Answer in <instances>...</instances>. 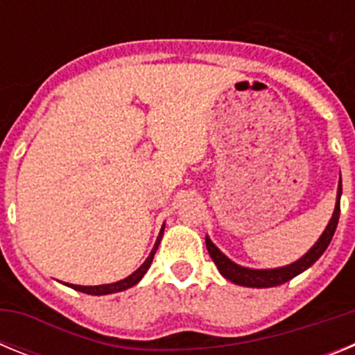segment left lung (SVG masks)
<instances>
[{
  "label": "left lung",
  "instance_id": "left-lung-1",
  "mask_svg": "<svg viewBox=\"0 0 355 355\" xmlns=\"http://www.w3.org/2000/svg\"><path fill=\"white\" fill-rule=\"evenodd\" d=\"M340 196H341V181L338 184V202L336 208H334V215H332L331 222H329L327 229L324 231V234L320 236V240L316 241L311 249L307 250V254H304L299 261L291 263V265L283 266V268H274V270H252V268H243V266L236 265L231 259H227L220 250L216 249L211 243L208 236H206V249H208L209 256H211L213 263L216 265L218 272L224 275L225 279H229L231 283L240 284V286H249V288H272L279 286V284L286 283L290 279H293L295 275H299L300 272H304L306 268L313 265L316 259L325 252V249L331 243L332 236H334V231H336L338 220H340Z\"/></svg>",
  "mask_w": 355,
  "mask_h": 355
}]
</instances>
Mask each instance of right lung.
Returning <instances> with one entry per match:
<instances>
[{
	"instance_id": "obj_1",
	"label": "right lung",
	"mask_w": 355,
	"mask_h": 355,
	"mask_svg": "<svg viewBox=\"0 0 355 355\" xmlns=\"http://www.w3.org/2000/svg\"><path fill=\"white\" fill-rule=\"evenodd\" d=\"M162 234H163V227H162V231H159V236H158V240H156V243H155V249L150 250L149 258H147L146 263H144V265L140 266L139 270L133 272V274H131L130 277L122 279V281H119V283H114V284H101V286H78V284H67V286L74 288V290H78V291H83V293H89V295L117 293V291L128 290V288L135 286V284L139 283L140 279L144 277V274H146V272H147V268H149V266H150V263H153V258H155V252H156V249H158V245H159V240H162Z\"/></svg>"
}]
</instances>
